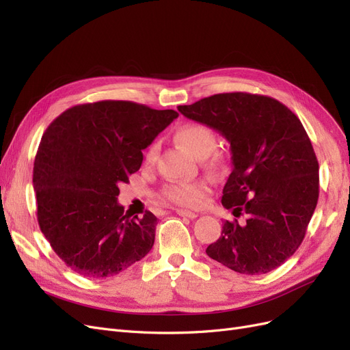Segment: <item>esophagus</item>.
I'll use <instances>...</instances> for the list:
<instances>
[{"label":"esophagus","mask_w":350,"mask_h":350,"mask_svg":"<svg viewBox=\"0 0 350 350\" xmlns=\"http://www.w3.org/2000/svg\"><path fill=\"white\" fill-rule=\"evenodd\" d=\"M176 213L179 216H184V217H188V219H196L198 215L194 213V211H189V210H185V208H176Z\"/></svg>","instance_id":"34e87169"}]
</instances>
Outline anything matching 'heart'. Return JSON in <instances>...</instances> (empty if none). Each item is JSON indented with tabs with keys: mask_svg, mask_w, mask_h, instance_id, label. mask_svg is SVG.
<instances>
[{
	"mask_svg": "<svg viewBox=\"0 0 350 350\" xmlns=\"http://www.w3.org/2000/svg\"><path fill=\"white\" fill-rule=\"evenodd\" d=\"M176 140L181 143L188 152L196 157L203 159L206 166L210 169H219L225 165V156L216 152L217 144L216 133L206 124L193 122L181 126L176 131ZM159 154V143H152L144 154V163L153 165ZM210 193V184L204 179H194V181H181L166 184L161 193L157 194L159 200L163 203H171L181 207H198L203 203L206 196Z\"/></svg>",
	"mask_w": 350,
	"mask_h": 350,
	"instance_id": "b5f03b06",
	"label": "heart"
}]
</instances>
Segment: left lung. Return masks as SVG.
I'll return each mask as SVG.
<instances>
[{
	"label": "left lung",
	"mask_w": 350,
	"mask_h": 350,
	"mask_svg": "<svg viewBox=\"0 0 350 350\" xmlns=\"http://www.w3.org/2000/svg\"><path fill=\"white\" fill-rule=\"evenodd\" d=\"M178 111L230 143L234 169L221 204L247 215L243 225L225 221L207 256L242 274L282 266L302 243L320 193L319 161L298 116L276 99L245 92L213 94Z\"/></svg>",
	"instance_id": "obj_1"
}]
</instances>
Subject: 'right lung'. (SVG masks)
<instances>
[{
  "instance_id": "add662e5",
  "label": "right lung",
  "mask_w": 350,
  "mask_h": 350,
  "mask_svg": "<svg viewBox=\"0 0 350 350\" xmlns=\"http://www.w3.org/2000/svg\"><path fill=\"white\" fill-rule=\"evenodd\" d=\"M178 116L130 100L76 105L49 124L33 165L38 221L52 250L89 279L115 276L147 256L157 217L118 204L143 150Z\"/></svg>"
}]
</instances>
